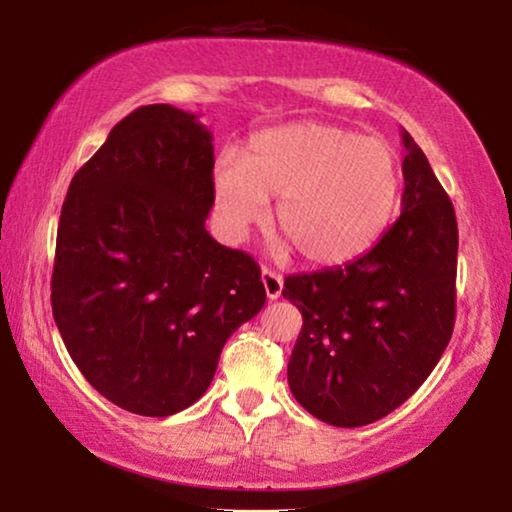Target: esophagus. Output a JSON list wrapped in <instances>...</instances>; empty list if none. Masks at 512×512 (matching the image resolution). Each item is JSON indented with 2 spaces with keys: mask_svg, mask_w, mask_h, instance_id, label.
Instances as JSON below:
<instances>
[{
  "mask_svg": "<svg viewBox=\"0 0 512 512\" xmlns=\"http://www.w3.org/2000/svg\"><path fill=\"white\" fill-rule=\"evenodd\" d=\"M261 282H263L265 293H268L270 300H277L279 296H282L284 282H282V275H277L275 270L263 268V272H261Z\"/></svg>",
  "mask_w": 512,
  "mask_h": 512,
  "instance_id": "obj_1",
  "label": "esophagus"
}]
</instances>
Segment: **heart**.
Instances as JSON below:
<instances>
[{
    "mask_svg": "<svg viewBox=\"0 0 512 512\" xmlns=\"http://www.w3.org/2000/svg\"><path fill=\"white\" fill-rule=\"evenodd\" d=\"M214 219L242 242L268 216L310 263L338 265L380 240L401 200V160L389 142L328 123H291L256 132L242 158L212 170Z\"/></svg>",
    "mask_w": 512,
    "mask_h": 512,
    "instance_id": "obj_1",
    "label": "heart"
}]
</instances>
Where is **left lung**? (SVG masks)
Wrapping results in <instances>:
<instances>
[{"instance_id":"1","label":"left lung","mask_w":512,"mask_h":512,"mask_svg":"<svg viewBox=\"0 0 512 512\" xmlns=\"http://www.w3.org/2000/svg\"><path fill=\"white\" fill-rule=\"evenodd\" d=\"M401 216L366 254L284 279L303 314L291 394L331 426L373 424L408 401L443 356L454 328L457 216L424 151L401 132Z\"/></svg>"}]
</instances>
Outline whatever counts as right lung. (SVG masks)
<instances>
[{"label": "right lung", "instance_id": "add662e5", "mask_svg": "<svg viewBox=\"0 0 512 512\" xmlns=\"http://www.w3.org/2000/svg\"><path fill=\"white\" fill-rule=\"evenodd\" d=\"M212 170L207 125L149 104L114 125L62 205L55 324L83 377L135 415L198 401L226 340L265 305L254 258L205 228Z\"/></svg>", "mask_w": 512, "mask_h": 512}]
</instances>
